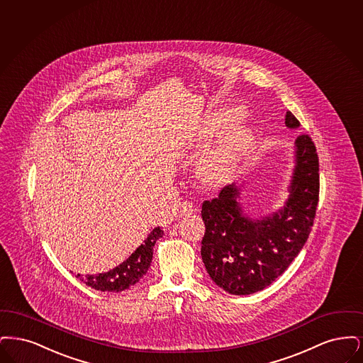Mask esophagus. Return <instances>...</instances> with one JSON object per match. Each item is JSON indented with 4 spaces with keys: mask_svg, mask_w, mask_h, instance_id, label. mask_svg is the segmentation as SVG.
I'll return each instance as SVG.
<instances>
[{
    "mask_svg": "<svg viewBox=\"0 0 363 363\" xmlns=\"http://www.w3.org/2000/svg\"><path fill=\"white\" fill-rule=\"evenodd\" d=\"M194 210H195V208H194V205H192L191 202H187V201H186V202H183V203H182L180 214H182V216H191V214L194 213Z\"/></svg>",
    "mask_w": 363,
    "mask_h": 363,
    "instance_id": "34e87169",
    "label": "esophagus"
}]
</instances>
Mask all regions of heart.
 <instances>
[{
    "mask_svg": "<svg viewBox=\"0 0 363 363\" xmlns=\"http://www.w3.org/2000/svg\"><path fill=\"white\" fill-rule=\"evenodd\" d=\"M255 140L256 133L248 125H238L229 130L203 164L202 171L207 182L218 183L229 177L241 160L250 153Z\"/></svg>",
    "mask_w": 363,
    "mask_h": 363,
    "instance_id": "heart-1",
    "label": "heart"
}]
</instances>
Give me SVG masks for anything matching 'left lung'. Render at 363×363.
<instances>
[{
    "instance_id": "left-lung-1",
    "label": "left lung",
    "mask_w": 363,
    "mask_h": 363,
    "mask_svg": "<svg viewBox=\"0 0 363 363\" xmlns=\"http://www.w3.org/2000/svg\"><path fill=\"white\" fill-rule=\"evenodd\" d=\"M284 125L294 130L300 122L287 111ZM318 177L315 143L302 134L294 142V168L284 207L252 218L240 203L242 184L236 183L203 202L206 232L201 255L207 274L218 287L233 296H248L284 274L312 230Z\"/></svg>"
}]
</instances>
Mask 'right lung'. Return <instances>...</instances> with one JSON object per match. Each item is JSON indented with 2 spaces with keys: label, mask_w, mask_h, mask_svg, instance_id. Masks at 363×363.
I'll list each match as a JSON object with an SVG mask.
<instances>
[{
  "label": "right lung",
  "mask_w": 363,
  "mask_h": 363,
  "mask_svg": "<svg viewBox=\"0 0 363 363\" xmlns=\"http://www.w3.org/2000/svg\"><path fill=\"white\" fill-rule=\"evenodd\" d=\"M164 235V230L157 226L155 228L146 240L134 252L131 253L123 263L112 268L107 272L97 275H77L79 281L99 291L119 293L133 284L140 282L142 277L147 272L153 259V247L158 238Z\"/></svg>",
  "instance_id": "right-lung-1"
}]
</instances>
